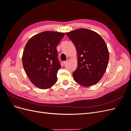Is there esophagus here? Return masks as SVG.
Wrapping results in <instances>:
<instances>
[{
	"label": "esophagus",
	"instance_id": "1",
	"mask_svg": "<svg viewBox=\"0 0 131 131\" xmlns=\"http://www.w3.org/2000/svg\"><path fill=\"white\" fill-rule=\"evenodd\" d=\"M67 62H68V61H63V64H67Z\"/></svg>",
	"mask_w": 131,
	"mask_h": 131
}]
</instances>
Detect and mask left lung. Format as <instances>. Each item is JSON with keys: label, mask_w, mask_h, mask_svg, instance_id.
Wrapping results in <instances>:
<instances>
[{"label": "left lung", "mask_w": 131, "mask_h": 131, "mask_svg": "<svg viewBox=\"0 0 131 131\" xmlns=\"http://www.w3.org/2000/svg\"><path fill=\"white\" fill-rule=\"evenodd\" d=\"M75 46L78 67L73 73L74 80L83 86L94 85L102 78L109 59L106 43L97 33L80 28L66 33Z\"/></svg>", "instance_id": "8db88e82"}]
</instances>
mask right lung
Wrapping results in <instances>:
<instances>
[{
    "instance_id": "obj_1",
    "label": "right lung",
    "mask_w": 131,
    "mask_h": 131,
    "mask_svg": "<svg viewBox=\"0 0 131 131\" xmlns=\"http://www.w3.org/2000/svg\"><path fill=\"white\" fill-rule=\"evenodd\" d=\"M64 33L45 31L29 39L22 55L23 68L33 85L47 89L56 84L57 73L61 68L57 58V45Z\"/></svg>"
}]
</instances>
